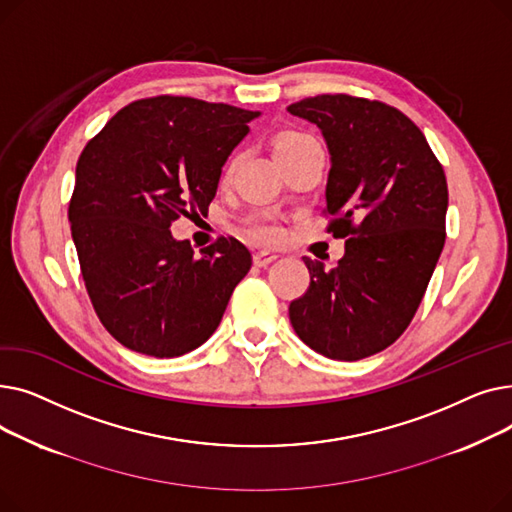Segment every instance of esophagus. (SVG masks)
<instances>
[{"instance_id": "obj_1", "label": "esophagus", "mask_w": 512, "mask_h": 512, "mask_svg": "<svg viewBox=\"0 0 512 512\" xmlns=\"http://www.w3.org/2000/svg\"><path fill=\"white\" fill-rule=\"evenodd\" d=\"M276 259H278V255H276V253H270V251H259V253L253 255V263H255L257 267H267L270 263H274Z\"/></svg>"}]
</instances>
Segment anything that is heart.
<instances>
[{
    "instance_id": "b5f03b06",
    "label": "heart",
    "mask_w": 512,
    "mask_h": 512,
    "mask_svg": "<svg viewBox=\"0 0 512 512\" xmlns=\"http://www.w3.org/2000/svg\"><path fill=\"white\" fill-rule=\"evenodd\" d=\"M307 141H311V137H307V134H303V132H284V134H280L276 145H274V153H278L282 149L297 147ZM249 232H251V236H255L257 240H263V242H274L282 234L278 224L270 218H265V215H259V218H253L249 222Z\"/></svg>"
}]
</instances>
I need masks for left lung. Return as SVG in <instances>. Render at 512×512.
I'll return each instance as SVG.
<instances>
[{
    "label": "left lung",
    "mask_w": 512,
    "mask_h": 512,
    "mask_svg": "<svg viewBox=\"0 0 512 512\" xmlns=\"http://www.w3.org/2000/svg\"><path fill=\"white\" fill-rule=\"evenodd\" d=\"M286 110L324 137L330 228L351 236L330 270L303 257L311 284L290 324L315 353L359 361L405 332L423 299L446 240V176L423 132L386 103L317 95Z\"/></svg>",
    "instance_id": "8db88e82"
}]
</instances>
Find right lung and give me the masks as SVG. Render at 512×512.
<instances>
[{
	"instance_id": "right-lung-1",
	"label": "right lung",
	"mask_w": 512,
	"mask_h": 512,
	"mask_svg": "<svg viewBox=\"0 0 512 512\" xmlns=\"http://www.w3.org/2000/svg\"><path fill=\"white\" fill-rule=\"evenodd\" d=\"M259 112L161 95L134 101L80 153L68 209L91 303L130 351L172 359L218 330L251 253L236 238L195 253L170 224L205 211Z\"/></svg>"
}]
</instances>
